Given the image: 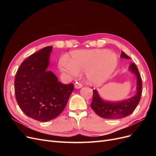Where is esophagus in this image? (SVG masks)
I'll list each match as a JSON object with an SVG mask.
<instances>
[{"label": "esophagus", "mask_w": 156, "mask_h": 156, "mask_svg": "<svg viewBox=\"0 0 156 156\" xmlns=\"http://www.w3.org/2000/svg\"><path fill=\"white\" fill-rule=\"evenodd\" d=\"M83 87V84L81 83H76L75 84V88L77 89H79Z\"/></svg>", "instance_id": "1"}]
</instances>
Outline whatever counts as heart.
I'll return each instance as SVG.
<instances>
[{
	"label": "heart",
	"mask_w": 156,
	"mask_h": 156,
	"mask_svg": "<svg viewBox=\"0 0 156 156\" xmlns=\"http://www.w3.org/2000/svg\"><path fill=\"white\" fill-rule=\"evenodd\" d=\"M117 56L105 49L76 50L71 52L69 58L59 62L60 70L77 75L85 72L88 83L101 84L111 77L118 66Z\"/></svg>",
	"instance_id": "b5f03b06"
}]
</instances>
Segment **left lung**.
Segmentation results:
<instances>
[{
  "label": "left lung",
  "mask_w": 156,
  "mask_h": 156,
  "mask_svg": "<svg viewBox=\"0 0 156 156\" xmlns=\"http://www.w3.org/2000/svg\"><path fill=\"white\" fill-rule=\"evenodd\" d=\"M120 56L123 58H130L123 51H122ZM129 68L131 72L136 75V92L135 95L123 101H110L103 100L99 95L97 90H93V99L90 105L98 116L108 119H120L131 115L135 109L141 98L142 79L138 68L134 63H131Z\"/></svg>",
  "instance_id": "obj_1"
}]
</instances>
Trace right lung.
Here are the masks:
<instances>
[{
    "mask_svg": "<svg viewBox=\"0 0 156 156\" xmlns=\"http://www.w3.org/2000/svg\"><path fill=\"white\" fill-rule=\"evenodd\" d=\"M53 47L48 46L25 60L18 69L14 84L16 98L25 114L40 122H48L63 111L74 90L48 71Z\"/></svg>",
    "mask_w": 156,
    "mask_h": 156,
    "instance_id": "obj_1",
    "label": "right lung"
}]
</instances>
